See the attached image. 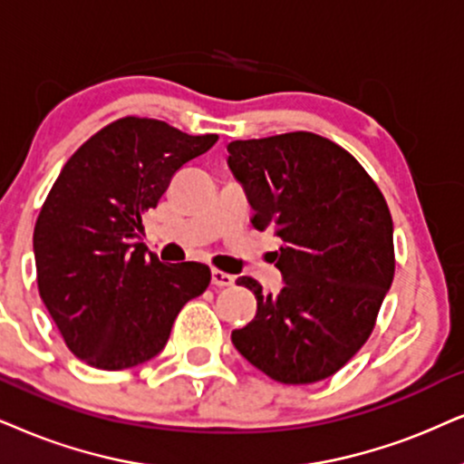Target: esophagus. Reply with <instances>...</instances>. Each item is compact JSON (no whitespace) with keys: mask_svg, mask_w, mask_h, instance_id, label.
<instances>
[{"mask_svg":"<svg viewBox=\"0 0 464 464\" xmlns=\"http://www.w3.org/2000/svg\"><path fill=\"white\" fill-rule=\"evenodd\" d=\"M233 276L222 272V269H212V285L216 286H231L233 285Z\"/></svg>","mask_w":464,"mask_h":464,"instance_id":"esophagus-1","label":"esophagus"}]
</instances>
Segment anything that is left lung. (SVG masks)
I'll use <instances>...</instances> for the list:
<instances>
[{
	"mask_svg": "<svg viewBox=\"0 0 464 464\" xmlns=\"http://www.w3.org/2000/svg\"><path fill=\"white\" fill-rule=\"evenodd\" d=\"M228 167L255 209L252 227L283 239L280 293L250 276L256 297L236 349L269 379L306 385L332 377L363 347L394 280V222L366 169L314 132L231 140Z\"/></svg>",
	"mask_w": 464,
	"mask_h": 464,
	"instance_id": "obj_1",
	"label": "left lung"
}]
</instances>
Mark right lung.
I'll return each mask as SVG.
<instances>
[{
	"instance_id": "obj_1",
	"label": "right lung",
	"mask_w": 464,
	"mask_h": 464,
	"mask_svg": "<svg viewBox=\"0 0 464 464\" xmlns=\"http://www.w3.org/2000/svg\"><path fill=\"white\" fill-rule=\"evenodd\" d=\"M216 140L128 115L63 164L34 227V255L40 297L79 360L101 371L151 360L184 304L208 289V266H167L139 239L140 216Z\"/></svg>"
}]
</instances>
